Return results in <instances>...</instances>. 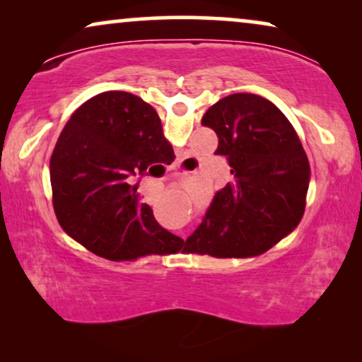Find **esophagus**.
<instances>
[{
	"label": "esophagus",
	"mask_w": 362,
	"mask_h": 362,
	"mask_svg": "<svg viewBox=\"0 0 362 362\" xmlns=\"http://www.w3.org/2000/svg\"><path fill=\"white\" fill-rule=\"evenodd\" d=\"M173 170H180V171H182V173H186V171H185V166H182V160L176 161L175 165H173Z\"/></svg>",
	"instance_id": "34e87169"
}]
</instances>
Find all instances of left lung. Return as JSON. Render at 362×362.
I'll return each instance as SVG.
<instances>
[{
	"instance_id": "left-lung-1",
	"label": "left lung",
	"mask_w": 362,
	"mask_h": 362,
	"mask_svg": "<svg viewBox=\"0 0 362 362\" xmlns=\"http://www.w3.org/2000/svg\"><path fill=\"white\" fill-rule=\"evenodd\" d=\"M219 138L234 180L216 192L189 252L212 257L264 254L298 226L305 212L310 163L284 113L254 93H232L202 117Z\"/></svg>"
}]
</instances>
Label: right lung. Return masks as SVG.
<instances>
[{
	"mask_svg": "<svg viewBox=\"0 0 362 362\" xmlns=\"http://www.w3.org/2000/svg\"><path fill=\"white\" fill-rule=\"evenodd\" d=\"M170 153L175 158L160 117L140 97L112 90L82 103L51 156L59 224L108 260L180 252L181 237L158 224L151 207L140 201L138 182L133 185Z\"/></svg>",
	"mask_w": 362,
	"mask_h": 362,
	"instance_id": "add662e5",
	"label": "right lung"
}]
</instances>
